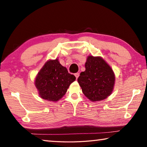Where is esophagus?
Here are the masks:
<instances>
[{
  "mask_svg": "<svg viewBox=\"0 0 147 147\" xmlns=\"http://www.w3.org/2000/svg\"><path fill=\"white\" fill-rule=\"evenodd\" d=\"M74 75H75V76H76V79H78V76H79V75H80V73H75V74H74Z\"/></svg>",
  "mask_w": 147,
  "mask_h": 147,
  "instance_id": "1",
  "label": "esophagus"
}]
</instances>
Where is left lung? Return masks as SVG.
Listing matches in <instances>:
<instances>
[{
    "instance_id": "1",
    "label": "left lung",
    "mask_w": 147,
    "mask_h": 147,
    "mask_svg": "<svg viewBox=\"0 0 147 147\" xmlns=\"http://www.w3.org/2000/svg\"><path fill=\"white\" fill-rule=\"evenodd\" d=\"M86 71L82 72L78 82L86 97L93 102L106 98L113 91L115 74L100 57L88 56Z\"/></svg>"
}]
</instances>
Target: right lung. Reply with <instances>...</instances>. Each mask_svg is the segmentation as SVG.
Segmentation results:
<instances>
[{
  "label": "right lung",
  "instance_id": "add662e5",
  "mask_svg": "<svg viewBox=\"0 0 147 147\" xmlns=\"http://www.w3.org/2000/svg\"><path fill=\"white\" fill-rule=\"evenodd\" d=\"M75 80L76 77L69 73L66 67L56 59L45 64L37 76L35 84L42 98L56 102L65 94L69 86Z\"/></svg>",
  "mask_w": 147,
  "mask_h": 147
}]
</instances>
